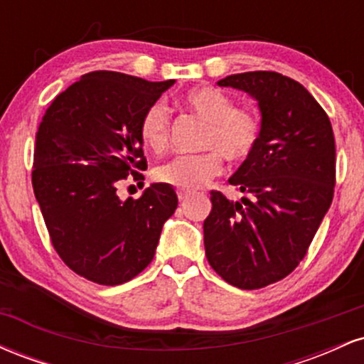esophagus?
I'll return each instance as SVG.
<instances>
[{
  "label": "esophagus",
  "instance_id": "1",
  "mask_svg": "<svg viewBox=\"0 0 364 364\" xmlns=\"http://www.w3.org/2000/svg\"><path fill=\"white\" fill-rule=\"evenodd\" d=\"M178 198H179V202H185V200L188 198V193L183 190H178Z\"/></svg>",
  "mask_w": 364,
  "mask_h": 364
}]
</instances>
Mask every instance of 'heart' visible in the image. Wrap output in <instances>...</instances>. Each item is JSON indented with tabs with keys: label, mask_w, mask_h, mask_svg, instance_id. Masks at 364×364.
<instances>
[{
	"label": "heart",
	"mask_w": 364,
	"mask_h": 364,
	"mask_svg": "<svg viewBox=\"0 0 364 364\" xmlns=\"http://www.w3.org/2000/svg\"><path fill=\"white\" fill-rule=\"evenodd\" d=\"M176 107L203 121L198 139L202 152L179 156L159 166L156 179L178 190L196 191L223 169V157L241 164L252 157L262 136V119L248 106H235V99L217 87L202 85L176 99ZM139 139L152 152H164L169 144V114L162 104H150L139 119Z\"/></svg>",
	"instance_id": "b5f03b06"
}]
</instances>
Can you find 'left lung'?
<instances>
[{
  "label": "left lung",
  "instance_id": "8db88e82",
  "mask_svg": "<svg viewBox=\"0 0 364 364\" xmlns=\"http://www.w3.org/2000/svg\"><path fill=\"white\" fill-rule=\"evenodd\" d=\"M217 83L257 99L262 136L229 179L245 198L231 202L210 191L205 255L225 282L260 289L287 277L306 257L333 198L336 140L323 107L289 77L246 72Z\"/></svg>",
  "mask_w": 364,
  "mask_h": 364
}]
</instances>
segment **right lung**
I'll return each mask as SVG.
<instances>
[{
	"instance_id": "1",
	"label": "right lung",
	"mask_w": 364,
	"mask_h": 364,
	"mask_svg": "<svg viewBox=\"0 0 364 364\" xmlns=\"http://www.w3.org/2000/svg\"><path fill=\"white\" fill-rule=\"evenodd\" d=\"M174 80L90 72L54 97L36 133L32 186L53 248L66 267L101 286L132 281L152 262L178 196L156 183L121 202L123 181L147 169L139 119Z\"/></svg>"
}]
</instances>
